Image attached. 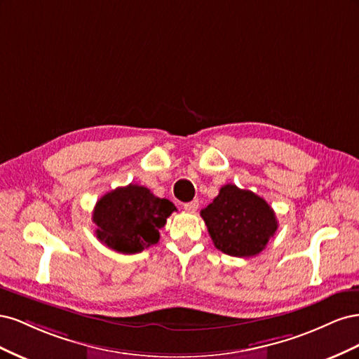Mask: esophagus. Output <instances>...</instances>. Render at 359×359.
<instances>
[{"label": "esophagus", "mask_w": 359, "mask_h": 359, "mask_svg": "<svg viewBox=\"0 0 359 359\" xmlns=\"http://www.w3.org/2000/svg\"><path fill=\"white\" fill-rule=\"evenodd\" d=\"M198 208H199V201H191V202L184 203V210L187 212H196Z\"/></svg>", "instance_id": "1"}]
</instances>
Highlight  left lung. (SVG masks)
Returning <instances> with one entry per match:
<instances>
[{"instance_id":"8db88e82","label":"left lung","mask_w":359,"mask_h":359,"mask_svg":"<svg viewBox=\"0 0 359 359\" xmlns=\"http://www.w3.org/2000/svg\"><path fill=\"white\" fill-rule=\"evenodd\" d=\"M201 215L215 248L235 257L259 255L278 227L266 201L235 184L223 186Z\"/></svg>"}]
</instances>
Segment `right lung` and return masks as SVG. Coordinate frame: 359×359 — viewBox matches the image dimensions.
Here are the masks:
<instances>
[{
	"mask_svg": "<svg viewBox=\"0 0 359 359\" xmlns=\"http://www.w3.org/2000/svg\"><path fill=\"white\" fill-rule=\"evenodd\" d=\"M175 210L170 201L154 196L147 187L128 184L97 201L93 211L95 235L118 253H140L158 243V231Z\"/></svg>",
	"mask_w": 359,
	"mask_h": 359,
	"instance_id": "obj_1",
	"label": "right lung"
}]
</instances>
